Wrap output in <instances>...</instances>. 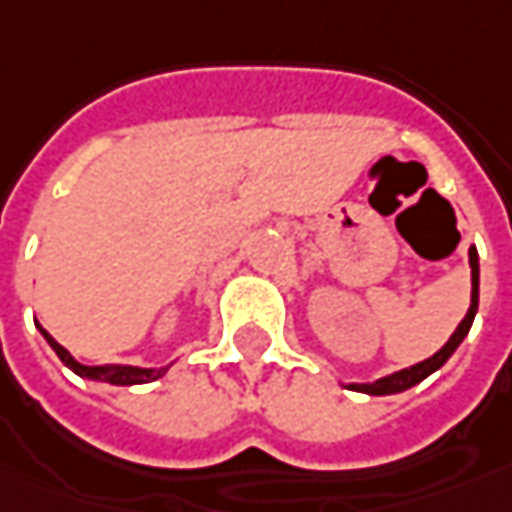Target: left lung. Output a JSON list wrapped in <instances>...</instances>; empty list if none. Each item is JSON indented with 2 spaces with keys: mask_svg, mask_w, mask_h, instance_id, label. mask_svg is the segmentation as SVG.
<instances>
[{
  "mask_svg": "<svg viewBox=\"0 0 512 512\" xmlns=\"http://www.w3.org/2000/svg\"><path fill=\"white\" fill-rule=\"evenodd\" d=\"M468 262H471V309H468V315L460 320V326L457 331L449 337V343L440 348L435 357L424 359V362H418V365H412V368L398 370V373H390V376H382L379 382L373 384H348L351 390H359V393H370V396H390V393H401V390H407L412 384L424 382L429 373H435V370L446 362V359L457 351V345L463 343L465 334L471 329V323H474V315H477V306H479V259H477V248L468 250Z\"/></svg>",
  "mask_w": 512,
  "mask_h": 512,
  "instance_id": "1",
  "label": "left lung"
}]
</instances>
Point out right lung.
<instances>
[{
    "label": "right lung",
    "mask_w": 512,
    "mask_h": 512,
    "mask_svg": "<svg viewBox=\"0 0 512 512\" xmlns=\"http://www.w3.org/2000/svg\"><path fill=\"white\" fill-rule=\"evenodd\" d=\"M41 329V326H38ZM44 334V340L52 345V351L61 357V362L66 368H72L77 376H86V379H94V382H108V384H122V387H128V384H147L155 382L158 376H164V370L167 368H133V365H80L77 359L63 348L61 343H55L52 337H49V331L41 329Z\"/></svg>",
    "instance_id": "1"
}]
</instances>
